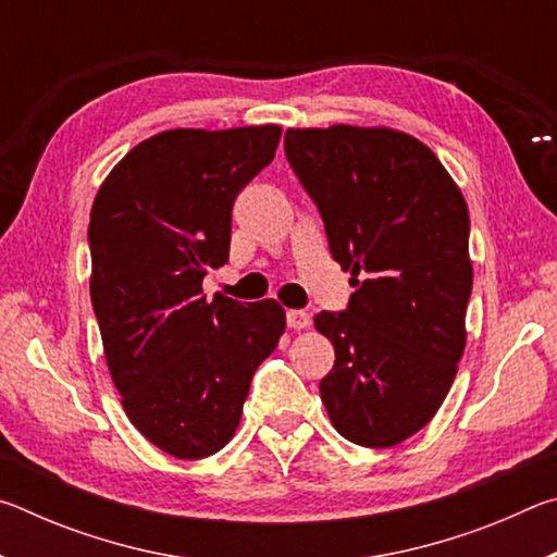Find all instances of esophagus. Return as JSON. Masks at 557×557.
<instances>
[{
    "label": "esophagus",
    "mask_w": 557,
    "mask_h": 557,
    "mask_svg": "<svg viewBox=\"0 0 557 557\" xmlns=\"http://www.w3.org/2000/svg\"><path fill=\"white\" fill-rule=\"evenodd\" d=\"M285 317H287V326L295 329V332H299V329H307V326H309V314L301 312V309H289V312H287Z\"/></svg>",
    "instance_id": "34e87169"
}]
</instances>
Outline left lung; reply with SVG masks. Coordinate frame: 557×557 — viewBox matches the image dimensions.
Wrapping results in <instances>:
<instances>
[{
  "mask_svg": "<svg viewBox=\"0 0 557 557\" xmlns=\"http://www.w3.org/2000/svg\"><path fill=\"white\" fill-rule=\"evenodd\" d=\"M285 154L356 287L342 312L314 317L336 351L322 403L348 442L393 447L432 420L465 351V196L430 147L395 129H287Z\"/></svg>",
  "mask_w": 557,
  "mask_h": 557,
  "instance_id": "obj_1",
  "label": "left lung"
}]
</instances>
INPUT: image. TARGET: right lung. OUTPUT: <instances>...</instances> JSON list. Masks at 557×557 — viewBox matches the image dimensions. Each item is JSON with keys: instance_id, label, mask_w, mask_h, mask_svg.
<instances>
[{"instance_id": "add662e5", "label": "right lung", "mask_w": 557, "mask_h": 557, "mask_svg": "<svg viewBox=\"0 0 557 557\" xmlns=\"http://www.w3.org/2000/svg\"><path fill=\"white\" fill-rule=\"evenodd\" d=\"M277 125L169 129L112 169L90 211V299L122 408L178 459L228 445L285 312L201 289L228 262L231 213L265 169Z\"/></svg>"}]
</instances>
